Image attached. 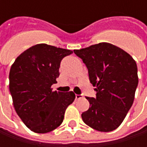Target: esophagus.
<instances>
[{"label": "esophagus", "mask_w": 147, "mask_h": 147, "mask_svg": "<svg viewBox=\"0 0 147 147\" xmlns=\"http://www.w3.org/2000/svg\"><path fill=\"white\" fill-rule=\"evenodd\" d=\"M82 97V95H75V98L76 100H78V99H81Z\"/></svg>", "instance_id": "obj_1"}]
</instances>
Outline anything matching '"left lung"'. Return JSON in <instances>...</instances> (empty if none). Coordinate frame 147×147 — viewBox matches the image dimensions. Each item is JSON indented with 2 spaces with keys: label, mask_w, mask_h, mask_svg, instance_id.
<instances>
[{
  "label": "left lung",
  "mask_w": 147,
  "mask_h": 147,
  "mask_svg": "<svg viewBox=\"0 0 147 147\" xmlns=\"http://www.w3.org/2000/svg\"><path fill=\"white\" fill-rule=\"evenodd\" d=\"M88 70L96 98L86 97L90 107L82 114L83 122L100 132H110L123 121L132 107L138 84V66L119 47L101 42L74 50Z\"/></svg>",
  "instance_id": "8db88e82"
}]
</instances>
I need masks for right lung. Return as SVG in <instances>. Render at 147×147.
Wrapping results in <instances>:
<instances>
[{
	"instance_id": "1",
	"label": "right lung",
	"mask_w": 147,
	"mask_h": 147,
	"mask_svg": "<svg viewBox=\"0 0 147 147\" xmlns=\"http://www.w3.org/2000/svg\"><path fill=\"white\" fill-rule=\"evenodd\" d=\"M70 50L37 44L17 57L9 70V92L14 110L31 131L47 133L64 120L66 108L75 99L73 92L52 91L60 62Z\"/></svg>"
}]
</instances>
